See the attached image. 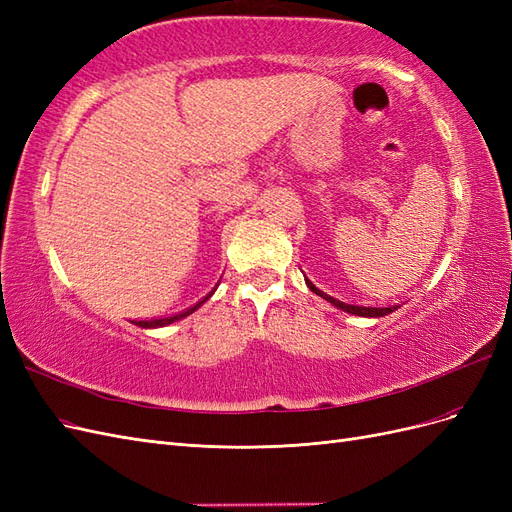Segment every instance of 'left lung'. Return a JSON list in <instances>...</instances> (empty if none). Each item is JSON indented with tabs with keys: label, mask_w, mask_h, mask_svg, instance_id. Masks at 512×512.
I'll return each instance as SVG.
<instances>
[{
	"label": "left lung",
	"mask_w": 512,
	"mask_h": 512,
	"mask_svg": "<svg viewBox=\"0 0 512 512\" xmlns=\"http://www.w3.org/2000/svg\"><path fill=\"white\" fill-rule=\"evenodd\" d=\"M305 284H307V288H309V290H312L314 294H318V297H322V299L327 301V303H331L333 307L342 309V312H346V314H354V316H363V318H382V316H386V314L395 312V309L399 307V305H391V307H365V305H352V303H344V301H339V299L331 297V294H327V292H322L320 288H316L312 282H309L307 277H305Z\"/></svg>",
	"instance_id": "8db88e82"
}]
</instances>
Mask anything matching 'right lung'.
I'll use <instances>...</instances> for the list:
<instances>
[{"label": "right lung", "mask_w": 512, "mask_h": 512, "mask_svg": "<svg viewBox=\"0 0 512 512\" xmlns=\"http://www.w3.org/2000/svg\"><path fill=\"white\" fill-rule=\"evenodd\" d=\"M213 292H215V288L207 294L205 299H200L196 305H192V307H188V309H183V312H177V314H173V316H166V318H151V320H132V324H136V327H141V329H160V327H168V324H173V322H177V320H181V318H185V316L194 314L200 305H203L205 301H209V299H211V294H213Z\"/></svg>", "instance_id": "add662e5"}]
</instances>
